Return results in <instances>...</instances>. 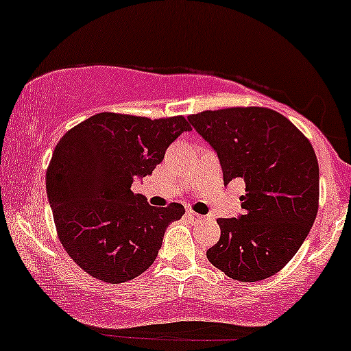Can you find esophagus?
Listing matches in <instances>:
<instances>
[{"instance_id": "obj_1", "label": "esophagus", "mask_w": 351, "mask_h": 351, "mask_svg": "<svg viewBox=\"0 0 351 351\" xmlns=\"http://www.w3.org/2000/svg\"><path fill=\"white\" fill-rule=\"evenodd\" d=\"M186 215H188L189 219H193V221H195V219H201V217H203V216H199L198 213H195V211H186Z\"/></svg>"}]
</instances>
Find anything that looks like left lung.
<instances>
[{
	"label": "left lung",
	"mask_w": 351,
	"mask_h": 351,
	"mask_svg": "<svg viewBox=\"0 0 351 351\" xmlns=\"http://www.w3.org/2000/svg\"><path fill=\"white\" fill-rule=\"evenodd\" d=\"M217 153L224 184L239 178L243 215L219 217L208 261L241 282L267 279L295 256L318 211V162L299 128L279 112L232 107L188 117Z\"/></svg>",
	"instance_id": "8db88e82"
}]
</instances>
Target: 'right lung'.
I'll list each match as a JSON object with an SVG mask.
<instances>
[{"label":"right lung","mask_w":351,"mask_h":351,"mask_svg":"<svg viewBox=\"0 0 351 351\" xmlns=\"http://www.w3.org/2000/svg\"><path fill=\"white\" fill-rule=\"evenodd\" d=\"M184 117L92 115L67 132L46 173V191L59 241L71 259L95 279L122 284L147 271L165 231L184 208L148 204L132 191L135 178L152 175L183 132Z\"/></svg>","instance_id":"add662e5"}]
</instances>
